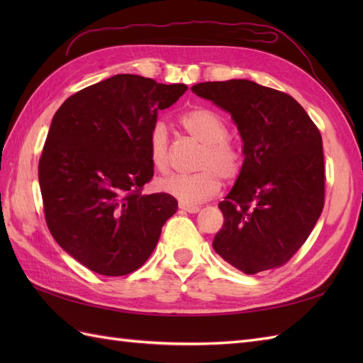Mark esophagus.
<instances>
[{
    "label": "esophagus",
    "instance_id": "obj_1",
    "mask_svg": "<svg viewBox=\"0 0 363 363\" xmlns=\"http://www.w3.org/2000/svg\"><path fill=\"white\" fill-rule=\"evenodd\" d=\"M179 209L184 211V212H189V213H196V212H199V206L187 204V203H179Z\"/></svg>",
    "mask_w": 363,
    "mask_h": 363
}]
</instances>
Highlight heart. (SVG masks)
<instances>
[{
  "mask_svg": "<svg viewBox=\"0 0 363 363\" xmlns=\"http://www.w3.org/2000/svg\"><path fill=\"white\" fill-rule=\"evenodd\" d=\"M179 125L186 133L201 143L191 174H174L159 181V189L182 203H199L213 196L221 187V179L235 181L243 168V152L228 137V125L221 115L206 107H195L184 112ZM150 159L154 168L167 173L169 168V143L167 129L156 125L148 138Z\"/></svg>",
  "mask_w": 363,
  "mask_h": 363,
  "instance_id": "1",
  "label": "heart"
}]
</instances>
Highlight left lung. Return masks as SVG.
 I'll return each mask as SVG.
<instances>
[{"mask_svg":"<svg viewBox=\"0 0 363 363\" xmlns=\"http://www.w3.org/2000/svg\"><path fill=\"white\" fill-rule=\"evenodd\" d=\"M233 115L243 168L225 201L213 250L246 274L279 268L311 235L325 206L318 128L295 98L248 79L191 87Z\"/></svg>","mask_w":363,"mask_h":363,"instance_id":"1","label":"left lung"}]
</instances>
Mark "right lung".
Returning <instances> with one entry per match:
<instances>
[{"mask_svg": "<svg viewBox=\"0 0 363 363\" xmlns=\"http://www.w3.org/2000/svg\"><path fill=\"white\" fill-rule=\"evenodd\" d=\"M186 90L115 74L76 91L54 113L38 160L45 220L60 248L91 272H135L176 212L174 196L142 190L154 176L148 138L157 112Z\"/></svg>", "mask_w": 363, "mask_h": 363, "instance_id": "add662e5", "label": "right lung"}]
</instances>
